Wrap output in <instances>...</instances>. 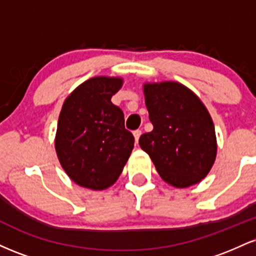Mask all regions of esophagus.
Listing matches in <instances>:
<instances>
[{
	"mask_svg": "<svg viewBox=\"0 0 256 256\" xmlns=\"http://www.w3.org/2000/svg\"><path fill=\"white\" fill-rule=\"evenodd\" d=\"M140 134H142V131H140V130H134V140H136V143H138V140H140Z\"/></svg>",
	"mask_w": 256,
	"mask_h": 256,
	"instance_id": "34e87169",
	"label": "esophagus"
}]
</instances>
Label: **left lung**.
<instances>
[{
	"instance_id": "left-lung-1",
	"label": "left lung",
	"mask_w": 256,
	"mask_h": 256,
	"mask_svg": "<svg viewBox=\"0 0 256 256\" xmlns=\"http://www.w3.org/2000/svg\"><path fill=\"white\" fill-rule=\"evenodd\" d=\"M152 132L140 146L164 180L177 188L198 183L212 168L216 140L210 113L184 85L164 82L144 85Z\"/></svg>"
}]
</instances>
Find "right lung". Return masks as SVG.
<instances>
[{
  "label": "right lung",
  "instance_id": "right-lung-1",
  "mask_svg": "<svg viewBox=\"0 0 256 256\" xmlns=\"http://www.w3.org/2000/svg\"><path fill=\"white\" fill-rule=\"evenodd\" d=\"M122 85L120 78H91L62 106L55 148L62 168L80 186L104 190L116 183L134 149L124 113L110 101Z\"/></svg>",
  "mask_w": 256,
  "mask_h": 256
}]
</instances>
